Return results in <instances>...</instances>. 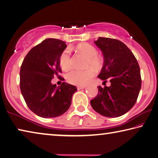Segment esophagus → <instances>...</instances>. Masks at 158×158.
Here are the masks:
<instances>
[{
	"mask_svg": "<svg viewBox=\"0 0 158 158\" xmlns=\"http://www.w3.org/2000/svg\"><path fill=\"white\" fill-rule=\"evenodd\" d=\"M85 86H84V85H78V86H77V89L81 90V89H85Z\"/></svg>",
	"mask_w": 158,
	"mask_h": 158,
	"instance_id": "esophagus-1",
	"label": "esophagus"
}]
</instances>
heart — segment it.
Wrapping results in <instances>:
<instances>
[{
	"mask_svg": "<svg viewBox=\"0 0 158 158\" xmlns=\"http://www.w3.org/2000/svg\"><path fill=\"white\" fill-rule=\"evenodd\" d=\"M78 49L80 52L88 57L86 67H93L95 69L100 68L102 65L103 60L102 58L98 56V50L92 44L89 43H82L79 44ZM60 65L64 70H68L71 68L72 58L71 50L67 48L61 53L60 56ZM95 76V71L92 68H89L85 70H77L74 69L68 73L66 79L69 84L77 85H84Z\"/></svg>",
	"mask_w": 158,
	"mask_h": 158,
	"instance_id": "1",
	"label": "heart"
}]
</instances>
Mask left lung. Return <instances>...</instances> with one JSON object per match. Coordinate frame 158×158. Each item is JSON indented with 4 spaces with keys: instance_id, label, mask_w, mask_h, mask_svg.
I'll return each instance as SVG.
<instances>
[{
    "instance_id": "obj_1",
    "label": "left lung",
    "mask_w": 158,
    "mask_h": 158,
    "mask_svg": "<svg viewBox=\"0 0 158 158\" xmlns=\"http://www.w3.org/2000/svg\"><path fill=\"white\" fill-rule=\"evenodd\" d=\"M102 52L104 65L98 76L110 79V86H98V94L90 100L93 109L109 118L127 113L135 105L141 86L140 68L132 52L116 39L98 37L94 42Z\"/></svg>"
}]
</instances>
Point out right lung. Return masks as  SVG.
Instances as JSON below:
<instances>
[{
	"mask_svg": "<svg viewBox=\"0 0 158 158\" xmlns=\"http://www.w3.org/2000/svg\"><path fill=\"white\" fill-rule=\"evenodd\" d=\"M67 47L60 40L48 38L31 49L20 69V89L28 108L45 118L61 116L68 110L77 89L63 82L52 84L53 77L61 73L60 56Z\"/></svg>",
	"mask_w": 158,
	"mask_h": 158,
	"instance_id": "add662e5",
	"label": "right lung"
}]
</instances>
